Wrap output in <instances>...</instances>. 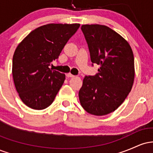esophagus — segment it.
<instances>
[{
  "instance_id": "1",
  "label": "esophagus",
  "mask_w": 153,
  "mask_h": 153,
  "mask_svg": "<svg viewBox=\"0 0 153 153\" xmlns=\"http://www.w3.org/2000/svg\"><path fill=\"white\" fill-rule=\"evenodd\" d=\"M66 76L68 77V78H73V77H75V75H72L71 73H68V74L66 75Z\"/></svg>"
}]
</instances>
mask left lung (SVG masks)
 Listing matches in <instances>:
<instances>
[{"label":"left lung","mask_w":153,"mask_h":153,"mask_svg":"<svg viewBox=\"0 0 153 153\" xmlns=\"http://www.w3.org/2000/svg\"><path fill=\"white\" fill-rule=\"evenodd\" d=\"M92 65L99 73L85 76L79 91L80 104L88 113L103 116L114 111L132 88L134 61L129 43L109 27L99 24L81 26Z\"/></svg>","instance_id":"left-lung-1"}]
</instances>
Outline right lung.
Instances as JSON below:
<instances>
[{
  "mask_svg": "<svg viewBox=\"0 0 153 153\" xmlns=\"http://www.w3.org/2000/svg\"><path fill=\"white\" fill-rule=\"evenodd\" d=\"M79 27V24L42 26L29 33L16 47L12 74L19 97L27 106L42 110L54 101L65 75L49 67L58 58Z\"/></svg>",
  "mask_w": 153,
  "mask_h": 153,
  "instance_id": "add662e5",
  "label": "right lung"
}]
</instances>
